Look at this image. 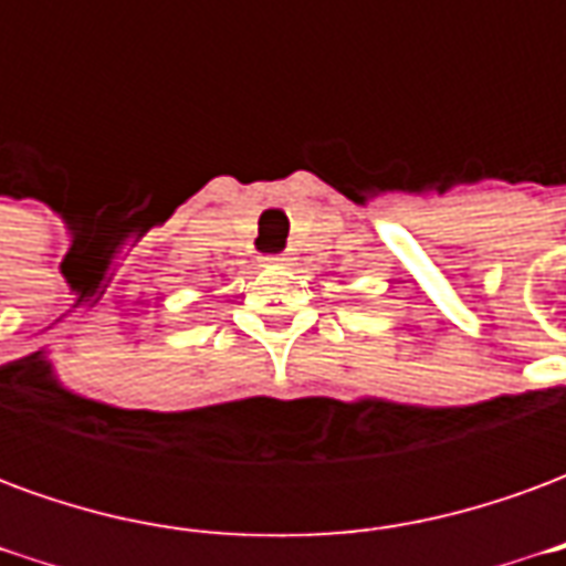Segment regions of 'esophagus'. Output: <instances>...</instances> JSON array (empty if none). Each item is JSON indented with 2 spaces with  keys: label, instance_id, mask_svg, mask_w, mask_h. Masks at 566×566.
Returning a JSON list of instances; mask_svg holds the SVG:
<instances>
[{
  "label": "esophagus",
  "instance_id": "obj_1",
  "mask_svg": "<svg viewBox=\"0 0 566 566\" xmlns=\"http://www.w3.org/2000/svg\"><path fill=\"white\" fill-rule=\"evenodd\" d=\"M266 260H272V263H284L287 258H284V254H272V258H266Z\"/></svg>",
  "mask_w": 566,
  "mask_h": 566
}]
</instances>
